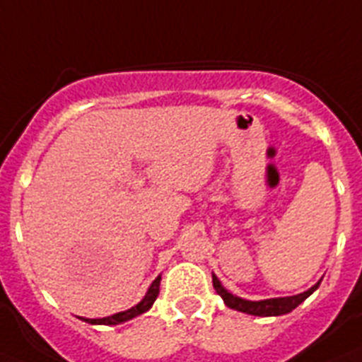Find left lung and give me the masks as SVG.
<instances>
[{
	"mask_svg": "<svg viewBox=\"0 0 362 362\" xmlns=\"http://www.w3.org/2000/svg\"><path fill=\"white\" fill-rule=\"evenodd\" d=\"M214 279V287L217 291V294L224 300L230 309H235V311L247 313V315H254V317H279V315H287L293 309H296L300 303L305 298H309L315 291L318 289L322 279H318L317 284L313 285L311 289L303 291L300 294H294V296H284V298H267V300H245L241 296H235L230 291L221 284V279L215 274H211Z\"/></svg>",
	"mask_w": 362,
	"mask_h": 362,
	"instance_id": "left-lung-1",
	"label": "left lung"
}]
</instances>
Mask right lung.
Masks as SVG:
<instances>
[{"label":"right lung","mask_w":362,"mask_h":362,"mask_svg":"<svg viewBox=\"0 0 362 362\" xmlns=\"http://www.w3.org/2000/svg\"><path fill=\"white\" fill-rule=\"evenodd\" d=\"M160 281H162V276H158L154 279L151 287L147 289L145 296L141 298V302L136 303L134 308L127 309V311H121V313H115V315H110V317H105V318H84L81 317V320L88 322V324H101V326H117V324H123L127 320H132V318L139 317V315H144L147 313L148 309L153 308L154 300L158 298V294H160Z\"/></svg>","instance_id":"add662e5"}]
</instances>
